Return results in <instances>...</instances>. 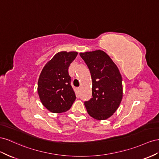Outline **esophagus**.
Wrapping results in <instances>:
<instances>
[{
  "instance_id": "34e87169",
  "label": "esophagus",
  "mask_w": 159,
  "mask_h": 159,
  "mask_svg": "<svg viewBox=\"0 0 159 159\" xmlns=\"http://www.w3.org/2000/svg\"><path fill=\"white\" fill-rule=\"evenodd\" d=\"M77 90H79V91H80V87H79V88H77Z\"/></svg>"
}]
</instances>
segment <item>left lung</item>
I'll return each instance as SVG.
<instances>
[{"mask_svg": "<svg viewBox=\"0 0 159 159\" xmlns=\"http://www.w3.org/2000/svg\"><path fill=\"white\" fill-rule=\"evenodd\" d=\"M93 80L92 97L84 102L89 115L97 120L111 117L119 108L122 98V76L108 54L101 50L80 52Z\"/></svg>", "mask_w": 159, "mask_h": 159, "instance_id": "obj_1", "label": "left lung"}]
</instances>
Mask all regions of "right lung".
Returning <instances> with one entry per match:
<instances>
[{
  "label": "right lung",
  "instance_id": "add662e5",
  "mask_svg": "<svg viewBox=\"0 0 159 159\" xmlns=\"http://www.w3.org/2000/svg\"><path fill=\"white\" fill-rule=\"evenodd\" d=\"M77 54L78 52L74 51L58 52L41 71L38 81V94L42 104L49 111L66 112L75 101L69 67Z\"/></svg>",
  "mask_w": 159,
  "mask_h": 159
}]
</instances>
